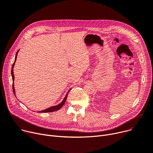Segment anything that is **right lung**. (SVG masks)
I'll use <instances>...</instances> for the list:
<instances>
[{
    "label": "right lung",
    "instance_id": "add662e5",
    "mask_svg": "<svg viewBox=\"0 0 153 153\" xmlns=\"http://www.w3.org/2000/svg\"><path fill=\"white\" fill-rule=\"evenodd\" d=\"M18 51H19V50H18V52H17L16 53L15 62H14V63H13V65H12V67L11 74H12L13 81H14V79H15V76H14V74H13V67H14V65H15V62H16V56H17V54H18ZM13 85V94H14V95H15V88H14V83H13V85ZM70 90H69V91H70ZM69 91L68 92V94H66V95L65 96L64 100L62 101V102L60 104H59V105H56V106H55L50 107V108H48V109H44V110H43V111H40V113H50V112H53V111H57V110L59 109L60 108H62V106L64 105V104H65V101H66V99H67V97H68V95Z\"/></svg>",
    "mask_w": 153,
    "mask_h": 153
}]
</instances>
